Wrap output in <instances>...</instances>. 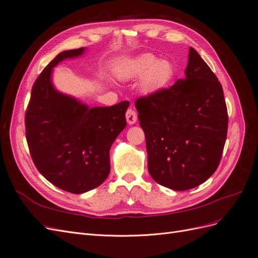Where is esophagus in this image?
Listing matches in <instances>:
<instances>
[{"label": "esophagus", "mask_w": 258, "mask_h": 258, "mask_svg": "<svg viewBox=\"0 0 258 258\" xmlns=\"http://www.w3.org/2000/svg\"><path fill=\"white\" fill-rule=\"evenodd\" d=\"M126 118H127V121L129 124H134L137 119H138V115H137V112L134 110L132 107H129L127 112H126Z\"/></svg>", "instance_id": "1"}]
</instances>
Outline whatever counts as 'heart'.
I'll use <instances>...</instances> for the list:
<instances>
[{"label": "heart", "instance_id": "1", "mask_svg": "<svg viewBox=\"0 0 258 258\" xmlns=\"http://www.w3.org/2000/svg\"><path fill=\"white\" fill-rule=\"evenodd\" d=\"M116 74L124 81L141 77V89L152 93L166 87L170 83L174 75V68L169 60H157L152 53H143L122 61L117 67Z\"/></svg>", "mask_w": 258, "mask_h": 258}]
</instances>
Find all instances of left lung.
<instances>
[{"label": "left lung", "mask_w": 258, "mask_h": 258, "mask_svg": "<svg viewBox=\"0 0 258 258\" xmlns=\"http://www.w3.org/2000/svg\"><path fill=\"white\" fill-rule=\"evenodd\" d=\"M185 75L136 101L148 172L174 190L194 188L215 172L228 129L222 85L192 47Z\"/></svg>", "instance_id": "left-lung-1"}]
</instances>
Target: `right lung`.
I'll return each mask as SVG.
<instances>
[{
    "mask_svg": "<svg viewBox=\"0 0 258 258\" xmlns=\"http://www.w3.org/2000/svg\"><path fill=\"white\" fill-rule=\"evenodd\" d=\"M84 48L60 52L35 80L26 111V138L36 169L60 189L83 194L110 174V150L126 127L128 101L92 107L52 87V68Z\"/></svg>",
    "mask_w": 258,
    "mask_h": 258,
    "instance_id": "add662e5",
    "label": "right lung"
}]
</instances>
